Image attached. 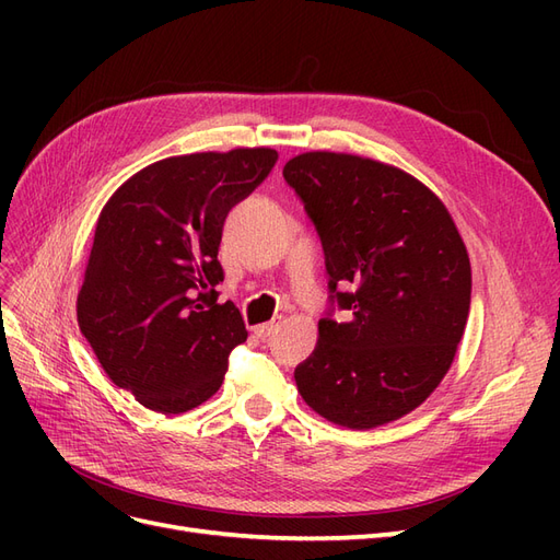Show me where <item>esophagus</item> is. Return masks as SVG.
I'll return each mask as SVG.
<instances>
[{
    "label": "esophagus",
    "mask_w": 560,
    "mask_h": 560,
    "mask_svg": "<svg viewBox=\"0 0 560 560\" xmlns=\"http://www.w3.org/2000/svg\"><path fill=\"white\" fill-rule=\"evenodd\" d=\"M278 325H280V319H270V322H266V325L254 327V334H257L259 338H270L278 331Z\"/></svg>",
    "instance_id": "34e87169"
}]
</instances>
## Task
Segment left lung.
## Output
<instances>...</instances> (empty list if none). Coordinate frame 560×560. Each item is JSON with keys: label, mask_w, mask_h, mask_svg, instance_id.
I'll return each instance as SVG.
<instances>
[{"label": "left lung", "mask_w": 560, "mask_h": 560, "mask_svg": "<svg viewBox=\"0 0 560 560\" xmlns=\"http://www.w3.org/2000/svg\"><path fill=\"white\" fill-rule=\"evenodd\" d=\"M282 177L329 273L317 346L294 369L299 393L336 425H385L425 401L451 369L471 299L465 243L444 202L399 167L311 151ZM336 307L343 318L332 319Z\"/></svg>", "instance_id": "1"}]
</instances>
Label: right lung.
I'll use <instances>...</instances> for the list:
<instances>
[{"instance_id":"obj_1","label":"right lung","mask_w":560,"mask_h":560,"mask_svg":"<svg viewBox=\"0 0 560 560\" xmlns=\"http://www.w3.org/2000/svg\"><path fill=\"white\" fill-rule=\"evenodd\" d=\"M278 151L173 156L147 165L100 212L77 317L114 385L159 413H184L224 381L247 341L217 259L226 214L273 171Z\"/></svg>"}]
</instances>
